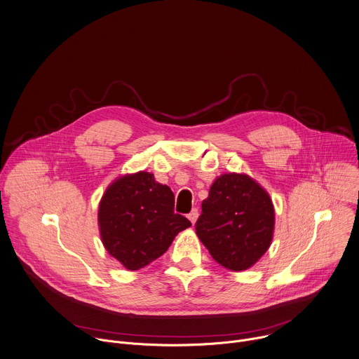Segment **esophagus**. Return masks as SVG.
<instances>
[{"mask_svg": "<svg viewBox=\"0 0 359 359\" xmlns=\"http://www.w3.org/2000/svg\"><path fill=\"white\" fill-rule=\"evenodd\" d=\"M198 215H200V214H198V210H196V208H194V210L188 214V219H189L192 224H195V222H196V219H198Z\"/></svg>", "mask_w": 359, "mask_h": 359, "instance_id": "34e87169", "label": "esophagus"}]
</instances>
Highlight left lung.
I'll use <instances>...</instances> for the list:
<instances>
[{
  "label": "left lung",
  "mask_w": 359,
  "mask_h": 359,
  "mask_svg": "<svg viewBox=\"0 0 359 359\" xmlns=\"http://www.w3.org/2000/svg\"><path fill=\"white\" fill-rule=\"evenodd\" d=\"M195 224L200 241L224 268L245 271L268 251L275 228L269 194L250 175L215 178Z\"/></svg>",
  "instance_id": "obj_1"
}]
</instances>
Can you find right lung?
<instances>
[{
  "label": "right lung",
  "mask_w": 359,
  "mask_h": 359,
  "mask_svg": "<svg viewBox=\"0 0 359 359\" xmlns=\"http://www.w3.org/2000/svg\"><path fill=\"white\" fill-rule=\"evenodd\" d=\"M98 226L108 254L137 271L161 257L191 222L174 212L171 188L140 171L108 185L98 207Z\"/></svg>",
  "instance_id": "1"
}]
</instances>
